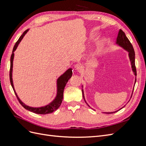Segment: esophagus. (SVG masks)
Returning <instances> with one entry per match:
<instances>
[{"mask_svg":"<svg viewBox=\"0 0 146 146\" xmlns=\"http://www.w3.org/2000/svg\"><path fill=\"white\" fill-rule=\"evenodd\" d=\"M75 70H76L77 72H80L83 70V66L80 64H77L75 66Z\"/></svg>","mask_w":146,"mask_h":146,"instance_id":"1","label":"esophagus"}]
</instances>
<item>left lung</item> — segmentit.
Listing matches in <instances>:
<instances>
[{
    "mask_svg": "<svg viewBox=\"0 0 146 146\" xmlns=\"http://www.w3.org/2000/svg\"><path fill=\"white\" fill-rule=\"evenodd\" d=\"M116 44H117L119 46L121 47L122 48H123V49L125 50L126 51L129 52V56L130 61L131 62L132 71L133 72L135 76H136V67H135V51H134V48L133 47V46H132V44H131V42L129 40V39H128L127 37L126 36L125 33L123 32L121 29H120L119 31L118 35H117V37L116 38ZM136 78H135V83H136ZM133 91H132L131 98L132 96V94H133ZM82 91L83 98L84 99V100H85V102L86 103V102L85 99V96H84V91H83V85H82ZM131 98H130V99H131ZM86 104L88 105V104L87 103H86ZM88 106H89V105H88ZM125 106H123V107H122L121 108H120L119 110H117V111H113V112H104V113H105V114H112V113H116V112L119 111V110H121L122 108H123V107H125ZM89 107H90V106H89Z\"/></svg>",
    "mask_w": 146,
    "mask_h": 146,
    "instance_id": "left-lung-1",
    "label": "left lung"
}]
</instances>
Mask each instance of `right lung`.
I'll use <instances>...</instances> for the list:
<instances>
[{
	"instance_id": "obj_1",
	"label": "right lung",
	"mask_w": 146,
	"mask_h": 146,
	"mask_svg": "<svg viewBox=\"0 0 146 146\" xmlns=\"http://www.w3.org/2000/svg\"><path fill=\"white\" fill-rule=\"evenodd\" d=\"M29 29L26 30L25 32L23 33V35L19 37V39L16 42L15 45L13 47L12 54L10 58V83L11 86L13 88V90H14L15 93L17 97V99H18L19 103L21 105L23 106V107L26 109L29 110V111L33 112L36 114H49L51 113H53L54 111H56V110L58 109L60 106L61 105V103H62V101L63 99V92L64 88L66 86V83H68V80L72 77V70L71 68L68 69L67 70H66V72L63 73L62 75L57 78L56 80V94L55 99L53 100L51 102H50L48 104L43 106V107H32L28 106L26 104H25L24 102H23L19 99V98L17 96L16 92L15 90L14 85H13V60H14V56L15 54L14 52L16 50L17 47H18V45L21 42L22 39H23L24 36L25 35V34L29 32Z\"/></svg>"
}]
</instances>
